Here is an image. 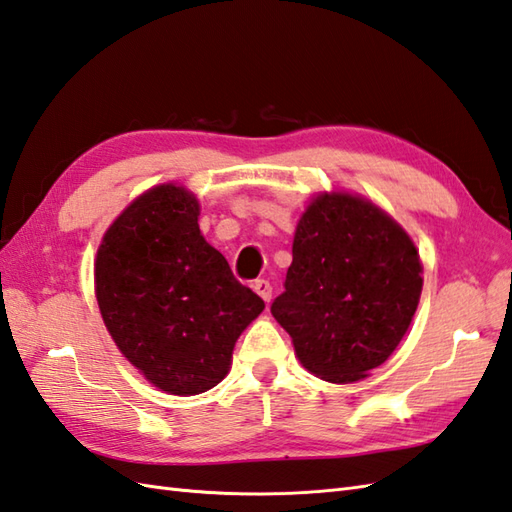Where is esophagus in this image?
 Masks as SVG:
<instances>
[{
  "mask_svg": "<svg viewBox=\"0 0 512 512\" xmlns=\"http://www.w3.org/2000/svg\"><path fill=\"white\" fill-rule=\"evenodd\" d=\"M253 288H255L257 295L262 297L266 303L270 301V297H273V286H270L268 279H257L255 284H253Z\"/></svg>",
  "mask_w": 512,
  "mask_h": 512,
  "instance_id": "obj_1",
  "label": "esophagus"
}]
</instances>
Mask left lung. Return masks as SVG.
Segmentation results:
<instances>
[{
  "instance_id": "1",
  "label": "left lung",
  "mask_w": 512,
  "mask_h": 512,
  "mask_svg": "<svg viewBox=\"0 0 512 512\" xmlns=\"http://www.w3.org/2000/svg\"><path fill=\"white\" fill-rule=\"evenodd\" d=\"M420 273L416 246L387 213L354 195L325 193L299 220L286 290L270 312L308 372L354 383L405 336Z\"/></svg>"
}]
</instances>
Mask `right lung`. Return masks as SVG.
<instances>
[{"instance_id": "obj_1", "label": "right lung", "mask_w": 512, "mask_h": 512, "mask_svg": "<svg viewBox=\"0 0 512 512\" xmlns=\"http://www.w3.org/2000/svg\"><path fill=\"white\" fill-rule=\"evenodd\" d=\"M198 215L193 193L160 184L118 215L94 264L96 301L118 350L176 396L220 383L239 334L264 310L206 244Z\"/></svg>"}]
</instances>
